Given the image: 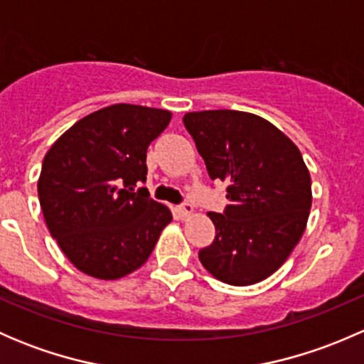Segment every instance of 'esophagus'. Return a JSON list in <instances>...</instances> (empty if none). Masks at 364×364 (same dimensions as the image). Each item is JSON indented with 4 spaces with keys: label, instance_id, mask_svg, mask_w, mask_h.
Returning <instances> with one entry per match:
<instances>
[{
    "label": "esophagus",
    "instance_id": "34e87169",
    "mask_svg": "<svg viewBox=\"0 0 364 364\" xmlns=\"http://www.w3.org/2000/svg\"><path fill=\"white\" fill-rule=\"evenodd\" d=\"M176 211H178V215L181 216V218H186V216H190L193 213V205L190 203H183L178 205V209H176Z\"/></svg>",
    "mask_w": 364,
    "mask_h": 364
}]
</instances>
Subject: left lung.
I'll return each mask as SVG.
<instances>
[{
  "instance_id": "1",
  "label": "left lung",
  "mask_w": 364,
  "mask_h": 364,
  "mask_svg": "<svg viewBox=\"0 0 364 364\" xmlns=\"http://www.w3.org/2000/svg\"><path fill=\"white\" fill-rule=\"evenodd\" d=\"M209 178L227 183L223 213L199 252L203 266L229 285H252L287 260L311 208L310 172L299 149L274 124L250 112L200 111L183 117Z\"/></svg>"
}]
</instances>
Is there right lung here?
I'll list each match as a JSON object with an SVG mask.
<instances>
[{"label": "right lung", "mask_w": 364, "mask_h": 364, "mask_svg": "<svg viewBox=\"0 0 364 364\" xmlns=\"http://www.w3.org/2000/svg\"><path fill=\"white\" fill-rule=\"evenodd\" d=\"M164 109L116 104L70 127L47 151L38 199L50 236L70 262L117 280L148 260L172 215L149 199L146 151L171 123Z\"/></svg>", "instance_id": "add662e5"}]
</instances>
